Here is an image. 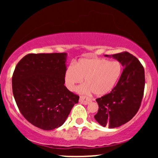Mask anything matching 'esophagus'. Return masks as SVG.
<instances>
[{
	"mask_svg": "<svg viewBox=\"0 0 158 158\" xmlns=\"http://www.w3.org/2000/svg\"><path fill=\"white\" fill-rule=\"evenodd\" d=\"M91 102H92V100L90 99V98H88V97L85 98L84 97H80V98H79V102L81 103V104L88 105Z\"/></svg>",
	"mask_w": 158,
	"mask_h": 158,
	"instance_id": "1",
	"label": "esophagus"
}]
</instances>
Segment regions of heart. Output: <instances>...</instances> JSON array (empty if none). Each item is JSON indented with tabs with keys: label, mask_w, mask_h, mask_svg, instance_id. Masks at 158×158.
Returning a JSON list of instances; mask_svg holds the SVG:
<instances>
[{
	"label": "heart",
	"mask_w": 158,
	"mask_h": 158,
	"mask_svg": "<svg viewBox=\"0 0 158 158\" xmlns=\"http://www.w3.org/2000/svg\"><path fill=\"white\" fill-rule=\"evenodd\" d=\"M122 73V65L117 61L99 58H82L75 64H70L64 73V83L68 89L73 90L76 85L85 79V85L77 88L81 94L93 92L98 97L110 93L117 85Z\"/></svg>",
	"instance_id": "heart-1"
}]
</instances>
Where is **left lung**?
<instances>
[{"mask_svg": "<svg viewBox=\"0 0 158 158\" xmlns=\"http://www.w3.org/2000/svg\"><path fill=\"white\" fill-rule=\"evenodd\" d=\"M106 56L117 59L123 70L110 93L96 99L99 110L94 118L102 126L114 128L131 120L138 111L144 92L145 72L139 61L129 52Z\"/></svg>", "mask_w": 158, "mask_h": 158, "instance_id": "1", "label": "left lung"}]
</instances>
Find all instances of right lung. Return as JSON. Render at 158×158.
Returning <instances> with one entry per match:
<instances>
[{
	"mask_svg": "<svg viewBox=\"0 0 158 158\" xmlns=\"http://www.w3.org/2000/svg\"><path fill=\"white\" fill-rule=\"evenodd\" d=\"M68 54L30 53L16 65L12 93L24 118L43 130L64 124L79 97L64 86Z\"/></svg>",
	"mask_w": 158,
	"mask_h": 158,
	"instance_id": "add662e5",
	"label": "right lung"
}]
</instances>
